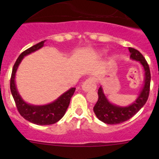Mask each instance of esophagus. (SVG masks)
Instances as JSON below:
<instances>
[{
    "mask_svg": "<svg viewBox=\"0 0 159 159\" xmlns=\"http://www.w3.org/2000/svg\"><path fill=\"white\" fill-rule=\"evenodd\" d=\"M96 88L95 80L94 78H89L84 81L82 84V89L84 92H88L89 91H93Z\"/></svg>",
    "mask_w": 159,
    "mask_h": 159,
    "instance_id": "1",
    "label": "esophagus"
}]
</instances>
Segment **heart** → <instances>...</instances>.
<instances>
[{
    "label": "heart",
    "instance_id": "heart-1",
    "mask_svg": "<svg viewBox=\"0 0 159 159\" xmlns=\"http://www.w3.org/2000/svg\"><path fill=\"white\" fill-rule=\"evenodd\" d=\"M105 53H106V50H100V51L99 52V56H103Z\"/></svg>",
    "mask_w": 159,
    "mask_h": 159
}]
</instances>
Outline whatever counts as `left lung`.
<instances>
[{
  "label": "left lung",
  "mask_w": 159,
  "mask_h": 159,
  "mask_svg": "<svg viewBox=\"0 0 159 159\" xmlns=\"http://www.w3.org/2000/svg\"><path fill=\"white\" fill-rule=\"evenodd\" d=\"M130 53V58L133 60L139 61L144 69V85L141 89L139 95L135 101L127 107H122L111 103L105 95L102 86L98 90L99 99L93 108L95 116L100 121L107 124H118L127 121L137 113L147 102L150 93V85H151V71L147 60L143 57L139 52L129 48Z\"/></svg>",
  "instance_id": "obj_1"
}]
</instances>
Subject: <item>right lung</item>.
I'll list each match as a JSON object with an SVG mask.
<instances>
[{
	"mask_svg": "<svg viewBox=\"0 0 159 159\" xmlns=\"http://www.w3.org/2000/svg\"><path fill=\"white\" fill-rule=\"evenodd\" d=\"M44 42L45 40H43L40 43H36L20 55L12 67L10 80L11 93L13 97L14 101L16 102L18 111L20 114V116L25 118L26 120L37 125L53 124L62 119L67 107L69 106L71 96L75 91V88H70L67 92L60 95L58 99L45 105L29 104L25 102L20 95L17 88H16V82H15V77H16V72L17 71L18 66L25 56L31 54L32 52L37 51L38 49L41 48L43 46Z\"/></svg>",
	"mask_w": 159,
	"mask_h": 159,
	"instance_id": "add662e5",
	"label": "right lung"
}]
</instances>
